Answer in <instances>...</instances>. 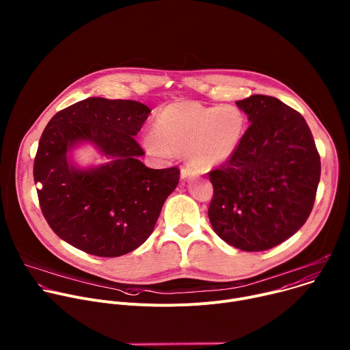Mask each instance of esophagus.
Here are the masks:
<instances>
[{"instance_id":"esophagus-1","label":"esophagus","mask_w":350,"mask_h":350,"mask_svg":"<svg viewBox=\"0 0 350 350\" xmlns=\"http://www.w3.org/2000/svg\"><path fill=\"white\" fill-rule=\"evenodd\" d=\"M196 176H198V170H195L191 166H185V167L181 169V178H184V180L192 178V177H196Z\"/></svg>"}]
</instances>
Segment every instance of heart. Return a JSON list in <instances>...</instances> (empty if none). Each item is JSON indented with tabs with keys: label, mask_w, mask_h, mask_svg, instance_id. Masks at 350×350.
I'll return each mask as SVG.
<instances>
[{
	"label": "heart",
	"mask_w": 350,
	"mask_h": 350,
	"mask_svg": "<svg viewBox=\"0 0 350 350\" xmlns=\"http://www.w3.org/2000/svg\"><path fill=\"white\" fill-rule=\"evenodd\" d=\"M245 129V113L235 105L173 103L158 111L154 134L144 135L142 144L155 157L185 152L195 167L212 169L232 157Z\"/></svg>",
	"instance_id": "heart-1"
}]
</instances>
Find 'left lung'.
Segmentation results:
<instances>
[{"mask_svg":"<svg viewBox=\"0 0 350 350\" xmlns=\"http://www.w3.org/2000/svg\"><path fill=\"white\" fill-rule=\"evenodd\" d=\"M251 126L232 157L209 173L215 232L245 252L267 251L301 228L312 209L321 163L304 116L280 99L235 103Z\"/></svg>","mask_w":350,"mask_h":350,"instance_id":"8db88e82","label":"left lung"}]
</instances>
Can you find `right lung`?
Here are the masks:
<instances>
[{
  "label": "right lung",
  "mask_w": 350,
  "mask_h": 350,
  "mask_svg": "<svg viewBox=\"0 0 350 350\" xmlns=\"http://www.w3.org/2000/svg\"><path fill=\"white\" fill-rule=\"evenodd\" d=\"M151 109L131 99L91 96L58 112L42 131L33 176L53 231L90 255H126L152 234L180 180L177 167L149 169L134 139ZM90 143L109 162L80 168L75 147Z\"/></svg>",
  "instance_id": "add662e5"
}]
</instances>
